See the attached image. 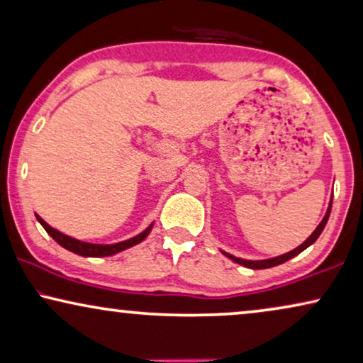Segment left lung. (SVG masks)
<instances>
[{"label":"left lung","mask_w":363,"mask_h":363,"mask_svg":"<svg viewBox=\"0 0 363 363\" xmlns=\"http://www.w3.org/2000/svg\"><path fill=\"white\" fill-rule=\"evenodd\" d=\"M330 210H332V198H330V203H329V210H327L325 216L322 218V221L319 223V226L315 228L314 233H312V235H311L309 238H307V240H306L304 242H302L301 246H297L296 250H292V251H289V252H286V255H281V256H277V257H271V259H262V261H247V259H241V257H236V256H233V255H228V252H225V251H221V252H223V255H225L226 257H230L231 261H235V262H238V264H241V266H245V267H250V269H267V267L279 266V264H282V262H286V261L292 259V257L299 255V252H302L304 250H307V247H309V246L312 245V242H315L317 238L320 236V233L324 231V228H325V225H327V220H329Z\"/></svg>","instance_id":"1"}]
</instances>
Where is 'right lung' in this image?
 Listing matches in <instances>:
<instances>
[{"label":"right lung","instance_id":"right-lung-1","mask_svg":"<svg viewBox=\"0 0 363 363\" xmlns=\"http://www.w3.org/2000/svg\"><path fill=\"white\" fill-rule=\"evenodd\" d=\"M38 221L41 223L44 230L48 231V235L52 238L54 241L57 242V245H61L62 247H66L67 251L71 252H76L79 256H86V257H101V256H112V255H117V252H121L123 250H127V247H132L138 245V242H142L145 238L148 236V233L152 231V226L150 225L147 228L145 231H142L140 235L130 238V240L127 241H121V242H116V245H92V242H86V241H79V240H74V238L64 235V233L54 230L52 226H49L46 221L43 220L41 216L36 215Z\"/></svg>","mask_w":363,"mask_h":363}]
</instances>
